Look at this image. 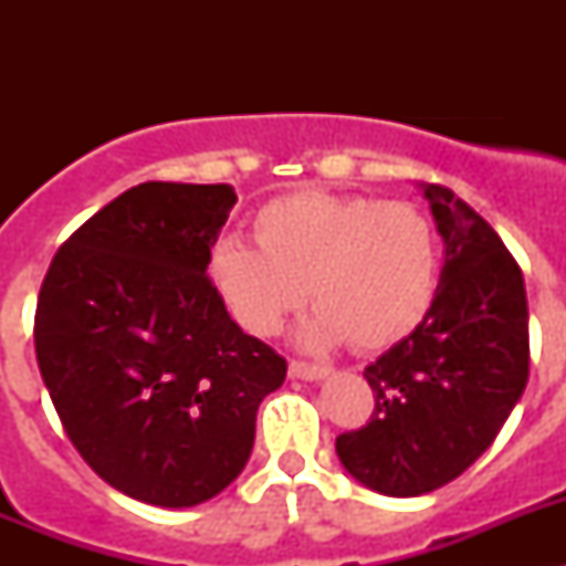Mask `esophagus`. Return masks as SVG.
Here are the masks:
<instances>
[{
    "instance_id": "obj_1",
    "label": "esophagus",
    "mask_w": 566,
    "mask_h": 566,
    "mask_svg": "<svg viewBox=\"0 0 566 566\" xmlns=\"http://www.w3.org/2000/svg\"><path fill=\"white\" fill-rule=\"evenodd\" d=\"M289 374H292L294 379H323L332 374V368H328V365L300 363V359H292V363H289Z\"/></svg>"
}]
</instances>
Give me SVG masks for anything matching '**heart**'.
Segmentation results:
<instances>
[{"instance_id": "b5f03b06", "label": "heart", "mask_w": 566, "mask_h": 566, "mask_svg": "<svg viewBox=\"0 0 566 566\" xmlns=\"http://www.w3.org/2000/svg\"><path fill=\"white\" fill-rule=\"evenodd\" d=\"M258 247L223 238L209 274L234 319L272 337L306 297L308 348L352 343L374 354L411 337L439 289L433 221L411 201L306 189L263 203L252 221Z\"/></svg>"}]
</instances>
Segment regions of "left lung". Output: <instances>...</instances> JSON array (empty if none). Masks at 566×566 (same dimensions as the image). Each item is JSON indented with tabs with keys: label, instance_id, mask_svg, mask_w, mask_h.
I'll return each mask as SVG.
<instances>
[{
	"label": "left lung",
	"instance_id": "left-lung-1",
	"mask_svg": "<svg viewBox=\"0 0 566 566\" xmlns=\"http://www.w3.org/2000/svg\"><path fill=\"white\" fill-rule=\"evenodd\" d=\"M422 189L444 240L437 297L411 337L365 368L368 424L337 437L343 468L399 499L462 476L499 437L530 374L522 269L462 198L439 184Z\"/></svg>",
	"mask_w": 566,
	"mask_h": 566
}]
</instances>
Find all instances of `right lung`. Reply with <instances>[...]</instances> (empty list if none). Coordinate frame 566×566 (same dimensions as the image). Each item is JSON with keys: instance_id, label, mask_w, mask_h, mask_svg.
I'll return each mask as SVG.
<instances>
[{"instance_id": "1", "label": "right lung", "mask_w": 566, "mask_h": 566, "mask_svg": "<svg viewBox=\"0 0 566 566\" xmlns=\"http://www.w3.org/2000/svg\"><path fill=\"white\" fill-rule=\"evenodd\" d=\"M234 201L229 184H138L44 274L33 339L50 399L84 462L138 502L192 507L229 488L286 379L207 274Z\"/></svg>"}]
</instances>
